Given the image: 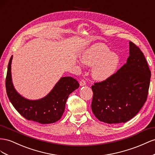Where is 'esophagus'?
<instances>
[{
  "label": "esophagus",
  "mask_w": 155,
  "mask_h": 155,
  "mask_svg": "<svg viewBox=\"0 0 155 155\" xmlns=\"http://www.w3.org/2000/svg\"><path fill=\"white\" fill-rule=\"evenodd\" d=\"M86 84V81L84 80V79H82V80L80 81V86H85Z\"/></svg>",
  "instance_id": "34e87169"
}]
</instances>
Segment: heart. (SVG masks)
I'll return each instance as SVG.
<instances>
[{"label": "heart", "instance_id": "b5f03b06", "mask_svg": "<svg viewBox=\"0 0 155 155\" xmlns=\"http://www.w3.org/2000/svg\"><path fill=\"white\" fill-rule=\"evenodd\" d=\"M83 63L93 66L91 75L97 81H104L116 72L119 64V57L103 43H97L91 46L83 53Z\"/></svg>", "mask_w": 155, "mask_h": 155}]
</instances>
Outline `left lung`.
<instances>
[{
  "label": "left lung",
  "mask_w": 155,
  "mask_h": 155,
  "mask_svg": "<svg viewBox=\"0 0 155 155\" xmlns=\"http://www.w3.org/2000/svg\"><path fill=\"white\" fill-rule=\"evenodd\" d=\"M127 63L106 80L91 86V110L99 121L125 123L139 112L147 101L151 71L140 48L129 42Z\"/></svg>",
  "instance_id": "left-lung-1"
}]
</instances>
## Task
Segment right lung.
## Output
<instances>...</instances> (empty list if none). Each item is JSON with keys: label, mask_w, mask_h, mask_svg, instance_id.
I'll return each mask as SVG.
<instances>
[{"label": "right lung", "mask_w": 155, "mask_h": 155, "mask_svg": "<svg viewBox=\"0 0 155 155\" xmlns=\"http://www.w3.org/2000/svg\"><path fill=\"white\" fill-rule=\"evenodd\" d=\"M12 56L8 66L6 89L8 99L14 107L28 120L41 124H49L58 121L64 112L69 95L79 87L78 81L71 77H62L46 97L39 100L26 99L16 91L12 84Z\"/></svg>", "instance_id": "1"}]
</instances>
